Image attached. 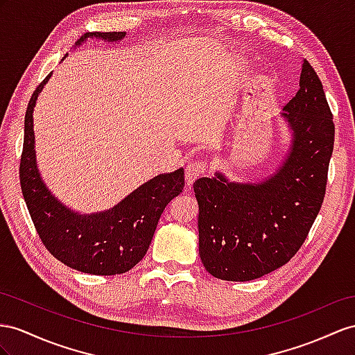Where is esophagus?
Segmentation results:
<instances>
[{"instance_id": "esophagus-1", "label": "esophagus", "mask_w": 355, "mask_h": 355, "mask_svg": "<svg viewBox=\"0 0 355 355\" xmlns=\"http://www.w3.org/2000/svg\"><path fill=\"white\" fill-rule=\"evenodd\" d=\"M208 169L207 162L204 160H195L186 166V183L187 186H192L193 181L204 175Z\"/></svg>"}]
</instances>
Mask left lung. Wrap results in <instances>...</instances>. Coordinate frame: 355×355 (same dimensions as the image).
<instances>
[{"label": "left lung", "instance_id": "8db88e82", "mask_svg": "<svg viewBox=\"0 0 355 355\" xmlns=\"http://www.w3.org/2000/svg\"><path fill=\"white\" fill-rule=\"evenodd\" d=\"M284 111L293 145L276 174L243 184L216 172L193 183L199 257L217 279L246 282L285 266L303 246L321 210L334 123L321 80L306 60L300 88Z\"/></svg>", "mask_w": 355, "mask_h": 355}]
</instances>
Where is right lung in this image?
<instances>
[{"mask_svg":"<svg viewBox=\"0 0 355 355\" xmlns=\"http://www.w3.org/2000/svg\"><path fill=\"white\" fill-rule=\"evenodd\" d=\"M124 35V31L87 33L76 44L93 37L116 42ZM49 78L35 88L25 114L19 178L26 207L44 248L62 264L97 276L121 275L147 253L163 210L183 192L184 169L151 178L111 210L96 214L69 210L49 192L35 163L33 109Z\"/></svg>","mask_w":355,"mask_h":355,"instance_id":"1","label":"right lung"}]
</instances>
